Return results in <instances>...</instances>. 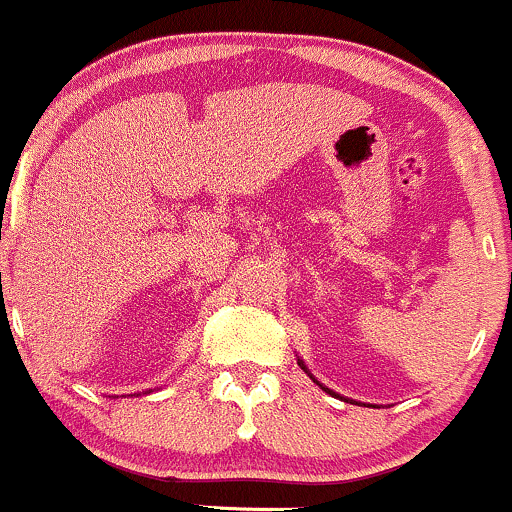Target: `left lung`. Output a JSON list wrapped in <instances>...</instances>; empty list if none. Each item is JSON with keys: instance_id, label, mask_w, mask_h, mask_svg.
Wrapping results in <instances>:
<instances>
[{"instance_id": "left-lung-1", "label": "left lung", "mask_w": 512, "mask_h": 512, "mask_svg": "<svg viewBox=\"0 0 512 512\" xmlns=\"http://www.w3.org/2000/svg\"><path fill=\"white\" fill-rule=\"evenodd\" d=\"M297 363H300V367H302V370H304V372H307V375H309V377H312V380H314V382H317V384H319V387H321V389H324V392H326V394H333V396H338V399H343V401H350V404H358V401H353V399H346V396L336 394V392H333V389H329V387H326V384H321V382L317 380V377H314V375H312V372H309V370H307V365H304V360H302V358H297ZM363 406H372V404H363ZM375 409H377V406H375Z\"/></svg>"}]
</instances>
